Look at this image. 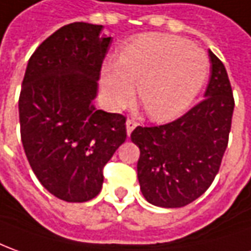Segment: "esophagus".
<instances>
[{
  "instance_id": "1",
  "label": "esophagus",
  "mask_w": 251,
  "mask_h": 251,
  "mask_svg": "<svg viewBox=\"0 0 251 251\" xmlns=\"http://www.w3.org/2000/svg\"><path fill=\"white\" fill-rule=\"evenodd\" d=\"M126 127H127V135H131V132H132V131H134V128H135L136 127V123L134 122V120H127V122H126Z\"/></svg>"
}]
</instances>
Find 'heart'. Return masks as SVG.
Returning <instances> with one entry per match:
<instances>
[{"label": "heart", "mask_w": 251, "mask_h": 251, "mask_svg": "<svg viewBox=\"0 0 251 251\" xmlns=\"http://www.w3.org/2000/svg\"><path fill=\"white\" fill-rule=\"evenodd\" d=\"M209 75L206 53L167 34H143L123 46L119 61L102 70V90L116 109L127 106L135 96L154 122H169L184 113Z\"/></svg>", "instance_id": "heart-1"}]
</instances>
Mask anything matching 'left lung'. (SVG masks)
Here are the masks:
<instances>
[{
    "instance_id": "8db88e82",
    "label": "left lung",
    "mask_w": 251,
    "mask_h": 251,
    "mask_svg": "<svg viewBox=\"0 0 251 251\" xmlns=\"http://www.w3.org/2000/svg\"><path fill=\"white\" fill-rule=\"evenodd\" d=\"M210 79L205 98L177 120L136 127L131 141L141 150L138 180L146 201L181 208L201 197L220 168L228 145L234 97L224 64L209 50Z\"/></svg>"
}]
</instances>
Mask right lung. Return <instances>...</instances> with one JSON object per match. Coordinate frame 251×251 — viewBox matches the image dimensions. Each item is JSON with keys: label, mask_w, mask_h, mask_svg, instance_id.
I'll list each match as a JSON object with an SVG mask.
<instances>
[{"label": "right lung", "mask_w": 251, "mask_h": 251, "mask_svg": "<svg viewBox=\"0 0 251 251\" xmlns=\"http://www.w3.org/2000/svg\"><path fill=\"white\" fill-rule=\"evenodd\" d=\"M102 25L67 24L28 60L19 98L24 151L43 187L67 202L100 194L102 168L127 138L126 117L97 109L112 38Z\"/></svg>", "instance_id": "obj_1"}]
</instances>
